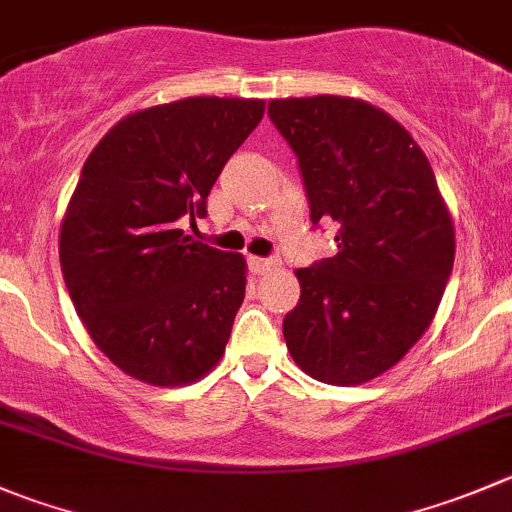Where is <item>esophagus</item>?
<instances>
[{"instance_id":"34e87169","label":"esophagus","mask_w":512,"mask_h":512,"mask_svg":"<svg viewBox=\"0 0 512 512\" xmlns=\"http://www.w3.org/2000/svg\"><path fill=\"white\" fill-rule=\"evenodd\" d=\"M277 265H280V262L267 260V257H250V270L255 272V275H265V272L275 270Z\"/></svg>"}]
</instances>
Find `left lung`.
Returning a JSON list of instances; mask_svg holds the SVG:
<instances>
[{"instance_id":"obj_1","label":"left lung","mask_w":512,"mask_h":512,"mask_svg":"<svg viewBox=\"0 0 512 512\" xmlns=\"http://www.w3.org/2000/svg\"><path fill=\"white\" fill-rule=\"evenodd\" d=\"M300 162L310 220L337 222V255L295 270L282 335L302 372L362 385L398 365L438 312L455 227L428 157L388 112L355 97L272 99Z\"/></svg>"}]
</instances>
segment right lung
Returning <instances> with one entry per match:
<instances>
[{
  "instance_id": "right-lung-1",
  "label": "right lung",
  "mask_w": 512,
  "mask_h": 512,
  "mask_svg": "<svg viewBox=\"0 0 512 512\" xmlns=\"http://www.w3.org/2000/svg\"><path fill=\"white\" fill-rule=\"evenodd\" d=\"M262 99L185 97L137 109L97 142L59 227L64 285L94 345L152 388L202 380L225 355L247 262L195 242L225 162Z\"/></svg>"
}]
</instances>
